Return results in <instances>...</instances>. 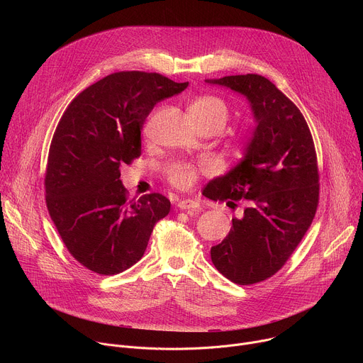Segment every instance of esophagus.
I'll return each mask as SVG.
<instances>
[{
	"mask_svg": "<svg viewBox=\"0 0 363 363\" xmlns=\"http://www.w3.org/2000/svg\"><path fill=\"white\" fill-rule=\"evenodd\" d=\"M178 208L184 211H198L201 208V205L194 199H181L178 202Z\"/></svg>",
	"mask_w": 363,
	"mask_h": 363,
	"instance_id": "1",
	"label": "esophagus"
}]
</instances>
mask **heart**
Masks as SVG:
<instances>
[{
  "label": "heart",
  "instance_id": "obj_1",
  "mask_svg": "<svg viewBox=\"0 0 363 363\" xmlns=\"http://www.w3.org/2000/svg\"><path fill=\"white\" fill-rule=\"evenodd\" d=\"M189 113L194 116V119L198 123H216L221 129L227 125L230 119V109L227 103L217 96H202L194 100V103L189 108ZM168 181L179 188V189H188L191 188L199 175V169L191 164L186 162H178L168 168Z\"/></svg>",
  "mask_w": 363,
  "mask_h": 363
}]
</instances>
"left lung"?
I'll return each mask as SVG.
<instances>
[{
  "mask_svg": "<svg viewBox=\"0 0 363 363\" xmlns=\"http://www.w3.org/2000/svg\"><path fill=\"white\" fill-rule=\"evenodd\" d=\"M206 82L244 94L257 123L241 162L203 189L228 206L244 203L228 235L211 247V260L233 283L255 284L286 264L315 218L320 189L315 142L298 108L269 79L238 74Z\"/></svg>",
  "mask_w": 363,
  "mask_h": 363,
  "instance_id": "1",
  "label": "left lung"
}]
</instances>
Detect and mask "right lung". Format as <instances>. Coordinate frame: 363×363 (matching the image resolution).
Masks as SVG:
<instances>
[{
    "instance_id": "right-lung-1",
    "label": "right lung",
    "mask_w": 363,
    "mask_h": 363,
    "mask_svg": "<svg viewBox=\"0 0 363 363\" xmlns=\"http://www.w3.org/2000/svg\"><path fill=\"white\" fill-rule=\"evenodd\" d=\"M188 86L160 73L118 72L79 93L50 143L44 189L66 248L87 270L112 276L138 263L171 202L129 199L121 167L140 157V129L160 100Z\"/></svg>"
}]
</instances>
